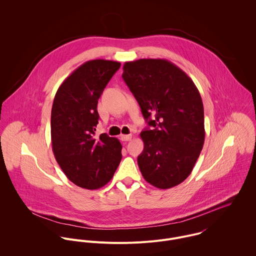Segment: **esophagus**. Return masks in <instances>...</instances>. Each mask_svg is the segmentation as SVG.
I'll list each match as a JSON object with an SVG mask.
<instances>
[{
	"instance_id": "esophagus-1",
	"label": "esophagus",
	"mask_w": 256,
	"mask_h": 256,
	"mask_svg": "<svg viewBox=\"0 0 256 256\" xmlns=\"http://www.w3.org/2000/svg\"><path fill=\"white\" fill-rule=\"evenodd\" d=\"M120 138H121L122 141L128 142V141H131V140H132V135H121Z\"/></svg>"
}]
</instances>
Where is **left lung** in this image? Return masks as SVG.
<instances>
[{"label": "left lung", "instance_id": "obj_1", "mask_svg": "<svg viewBox=\"0 0 256 256\" xmlns=\"http://www.w3.org/2000/svg\"><path fill=\"white\" fill-rule=\"evenodd\" d=\"M122 78L152 129L140 136L138 166L146 182L168 189L191 174L205 140L204 108L193 80L166 59L126 62Z\"/></svg>", "mask_w": 256, "mask_h": 256}]
</instances>
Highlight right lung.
Segmentation results:
<instances>
[{"mask_svg": "<svg viewBox=\"0 0 256 256\" xmlns=\"http://www.w3.org/2000/svg\"><path fill=\"white\" fill-rule=\"evenodd\" d=\"M120 63L90 60L76 68L59 86L51 110V142L55 158L69 180L98 189L112 178L122 158L118 139L96 137L98 102Z\"/></svg>", "mask_w": 256, "mask_h": 256, "instance_id": "right-lung-1", "label": "right lung"}]
</instances>
